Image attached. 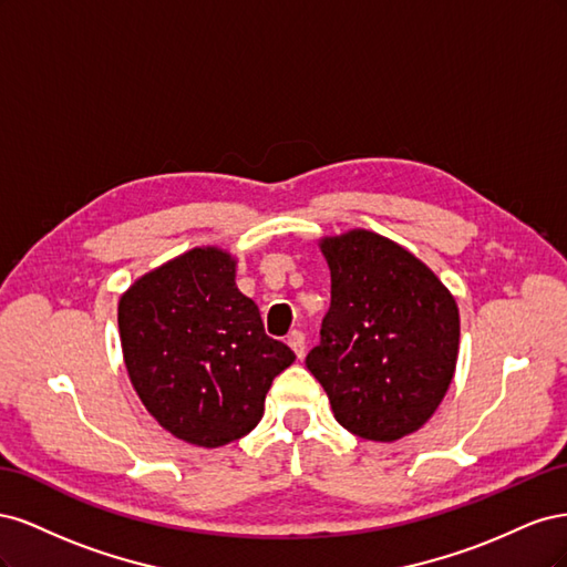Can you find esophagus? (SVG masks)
I'll return each mask as SVG.
<instances>
[{"mask_svg":"<svg viewBox=\"0 0 567 567\" xmlns=\"http://www.w3.org/2000/svg\"><path fill=\"white\" fill-rule=\"evenodd\" d=\"M288 346H290V350L296 352L298 359L305 357V350H307V346H305V333H302V331H290V333H288Z\"/></svg>","mask_w":567,"mask_h":567,"instance_id":"34e87169","label":"esophagus"}]
</instances>
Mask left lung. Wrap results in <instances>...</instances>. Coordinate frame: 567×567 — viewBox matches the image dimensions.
<instances>
[{
  "mask_svg": "<svg viewBox=\"0 0 567 567\" xmlns=\"http://www.w3.org/2000/svg\"><path fill=\"white\" fill-rule=\"evenodd\" d=\"M331 307L305 364L352 435L394 442L435 414L458 354V307L419 257L352 229L321 238Z\"/></svg>",
  "mask_w": 567,
  "mask_h": 567,
  "instance_id": "left-lung-1",
  "label": "left lung"
}]
</instances>
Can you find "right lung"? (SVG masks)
<instances>
[{
  "label": "right lung",
  "mask_w": 567,
  "mask_h": 567,
  "mask_svg": "<svg viewBox=\"0 0 567 567\" xmlns=\"http://www.w3.org/2000/svg\"><path fill=\"white\" fill-rule=\"evenodd\" d=\"M130 381L167 433L221 447L265 414L271 381L296 362L236 288V260L194 248L136 279L117 305Z\"/></svg>",
  "instance_id": "right-lung-1"
}]
</instances>
